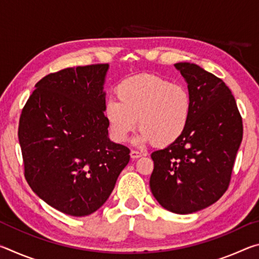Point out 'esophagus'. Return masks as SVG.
I'll return each mask as SVG.
<instances>
[{
	"instance_id": "1",
	"label": "esophagus",
	"mask_w": 259,
	"mask_h": 259,
	"mask_svg": "<svg viewBox=\"0 0 259 259\" xmlns=\"http://www.w3.org/2000/svg\"><path fill=\"white\" fill-rule=\"evenodd\" d=\"M144 154L142 152H138V151H131L130 152V156H131V159H138V157H140V156H143Z\"/></svg>"
}]
</instances>
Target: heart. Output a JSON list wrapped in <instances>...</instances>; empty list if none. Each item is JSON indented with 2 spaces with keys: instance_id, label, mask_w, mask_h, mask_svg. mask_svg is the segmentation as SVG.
<instances>
[{
  "instance_id": "1",
  "label": "heart",
  "mask_w": 259,
  "mask_h": 259,
  "mask_svg": "<svg viewBox=\"0 0 259 259\" xmlns=\"http://www.w3.org/2000/svg\"><path fill=\"white\" fill-rule=\"evenodd\" d=\"M115 94L119 102L108 100L104 107L114 142H125L137 121L142 129L136 138L139 145L154 143L165 147L185 134L192 113V98L185 87L144 74L122 81Z\"/></svg>"
}]
</instances>
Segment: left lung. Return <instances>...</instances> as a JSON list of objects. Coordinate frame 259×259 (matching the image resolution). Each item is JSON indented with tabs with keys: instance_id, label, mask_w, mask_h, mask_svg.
<instances>
[{
	"instance_id": "8db88e82",
	"label": "left lung",
	"mask_w": 259,
	"mask_h": 259,
	"mask_svg": "<svg viewBox=\"0 0 259 259\" xmlns=\"http://www.w3.org/2000/svg\"><path fill=\"white\" fill-rule=\"evenodd\" d=\"M187 83L192 113L185 134L152 153L150 187L157 202L181 214L216 202L231 181L242 142V119L223 80L191 63L175 64Z\"/></svg>"
}]
</instances>
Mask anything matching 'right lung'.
Segmentation results:
<instances>
[{"label":"right lung","mask_w":259,"mask_h":259,"mask_svg":"<svg viewBox=\"0 0 259 259\" xmlns=\"http://www.w3.org/2000/svg\"><path fill=\"white\" fill-rule=\"evenodd\" d=\"M108 64L66 68L35 84L18 138L25 178L52 208L82 217L106 202L130 150L108 138L104 116Z\"/></svg>","instance_id":"right-lung-1"}]
</instances>
